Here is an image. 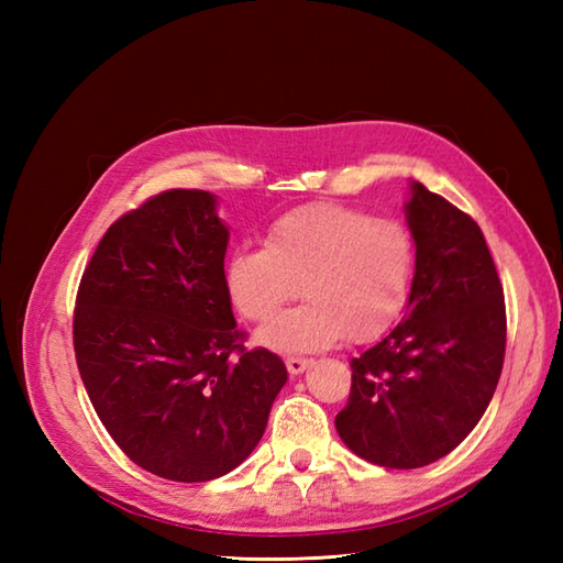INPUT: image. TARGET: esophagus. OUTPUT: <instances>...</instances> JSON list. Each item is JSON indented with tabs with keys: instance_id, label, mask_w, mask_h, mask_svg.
<instances>
[{
	"instance_id": "34e87169",
	"label": "esophagus",
	"mask_w": 563,
	"mask_h": 563,
	"mask_svg": "<svg viewBox=\"0 0 563 563\" xmlns=\"http://www.w3.org/2000/svg\"><path fill=\"white\" fill-rule=\"evenodd\" d=\"M285 365H288V373L290 375H300V373H305V369L312 365V357H288V361H285Z\"/></svg>"
}]
</instances>
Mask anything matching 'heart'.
Listing matches in <instances>:
<instances>
[{
  "label": "heart",
  "instance_id": "1",
  "mask_svg": "<svg viewBox=\"0 0 563 563\" xmlns=\"http://www.w3.org/2000/svg\"><path fill=\"white\" fill-rule=\"evenodd\" d=\"M416 275L409 224L341 202H309L280 214L266 246L236 249L227 288L249 321L279 311L297 289L308 302L274 320L256 341L280 353H312L343 336L377 339L401 319Z\"/></svg>",
  "mask_w": 563,
  "mask_h": 563
}]
</instances>
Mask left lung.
<instances>
[{"instance_id": "1", "label": "left lung", "mask_w": 563, "mask_h": 563, "mask_svg": "<svg viewBox=\"0 0 563 563\" xmlns=\"http://www.w3.org/2000/svg\"><path fill=\"white\" fill-rule=\"evenodd\" d=\"M406 220L416 275L389 336L351 361L336 416L357 457L416 470L445 457L479 423L506 355V302L486 239L470 214L413 181Z\"/></svg>"}]
</instances>
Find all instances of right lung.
<instances>
[{"label": "right lung", "mask_w": 563, "mask_h": 563, "mask_svg": "<svg viewBox=\"0 0 563 563\" xmlns=\"http://www.w3.org/2000/svg\"><path fill=\"white\" fill-rule=\"evenodd\" d=\"M227 242L212 194L164 190L109 227L77 290L84 387L115 445L162 479L232 472L288 382L278 355L244 349Z\"/></svg>", "instance_id": "add662e5"}]
</instances>
